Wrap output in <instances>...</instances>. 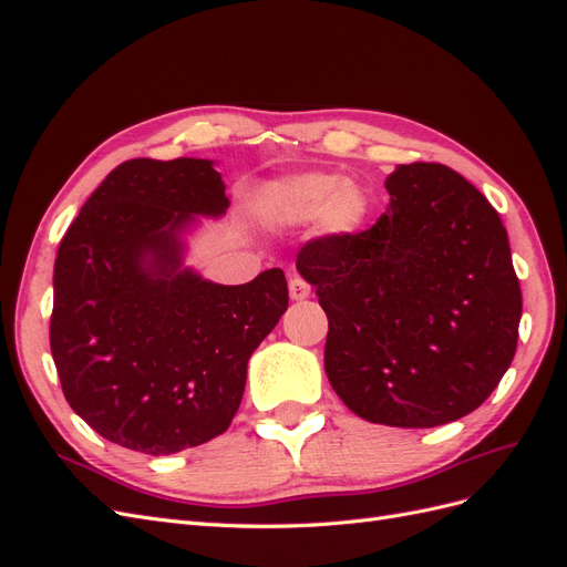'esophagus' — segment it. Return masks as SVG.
<instances>
[{
  "instance_id": "1",
  "label": "esophagus",
  "mask_w": 567,
  "mask_h": 567,
  "mask_svg": "<svg viewBox=\"0 0 567 567\" xmlns=\"http://www.w3.org/2000/svg\"><path fill=\"white\" fill-rule=\"evenodd\" d=\"M288 290H290V298H293V300L310 298V286H307V281L300 279V277H293L288 281Z\"/></svg>"
}]
</instances>
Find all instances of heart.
<instances>
[{"label": "heart", "mask_w": 567, "mask_h": 567, "mask_svg": "<svg viewBox=\"0 0 567 567\" xmlns=\"http://www.w3.org/2000/svg\"><path fill=\"white\" fill-rule=\"evenodd\" d=\"M262 208L279 225L319 217L323 234L348 236L362 227L369 200L354 184L336 175L310 173L269 184L262 192Z\"/></svg>", "instance_id": "b5f03b06"}]
</instances>
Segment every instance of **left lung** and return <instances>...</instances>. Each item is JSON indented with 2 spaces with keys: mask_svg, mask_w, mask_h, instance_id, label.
I'll return each mask as SVG.
<instances>
[{
  "mask_svg": "<svg viewBox=\"0 0 567 567\" xmlns=\"http://www.w3.org/2000/svg\"><path fill=\"white\" fill-rule=\"evenodd\" d=\"M367 231L319 236L298 271L329 317L323 369L357 416L435 427L483 404L513 362L523 293L502 217L440 163L400 165Z\"/></svg>",
  "mask_w": 567,
  "mask_h": 567,
  "instance_id": "8db88e82",
  "label": "left lung"
}]
</instances>
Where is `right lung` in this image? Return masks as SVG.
<instances>
[{
    "mask_svg": "<svg viewBox=\"0 0 567 567\" xmlns=\"http://www.w3.org/2000/svg\"><path fill=\"white\" fill-rule=\"evenodd\" d=\"M213 161L117 165L61 238L49 342L68 404L120 447L175 454L221 435L248 359L279 323V267L221 286L182 267L194 215H225Z\"/></svg>",
    "mask_w": 567,
    "mask_h": 567,
    "instance_id": "add662e5",
    "label": "right lung"
}]
</instances>
